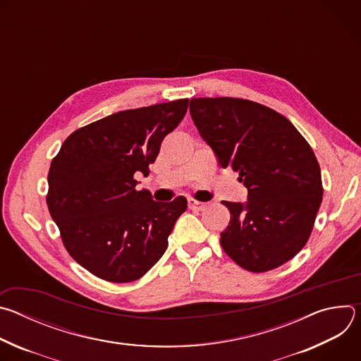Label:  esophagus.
<instances>
[{
	"instance_id": "34e87169",
	"label": "esophagus",
	"mask_w": 361,
	"mask_h": 361,
	"mask_svg": "<svg viewBox=\"0 0 361 361\" xmlns=\"http://www.w3.org/2000/svg\"><path fill=\"white\" fill-rule=\"evenodd\" d=\"M188 207L191 209V210H204L205 207H207V202H201V201H195V200H192V198H190L188 200Z\"/></svg>"
}]
</instances>
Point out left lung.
Here are the masks:
<instances>
[{
  "label": "left lung",
  "mask_w": 361,
  "mask_h": 361,
  "mask_svg": "<svg viewBox=\"0 0 361 361\" xmlns=\"http://www.w3.org/2000/svg\"><path fill=\"white\" fill-rule=\"evenodd\" d=\"M190 114L223 169L238 171L247 201H223L221 245L252 273L273 270L305 245L323 198L312 147L277 111L243 98H192Z\"/></svg>",
  "instance_id": "1"
}]
</instances>
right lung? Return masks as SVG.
<instances>
[{
  "instance_id": "obj_1",
  "label": "right lung",
  "mask_w": 361,
  "mask_h": 361,
  "mask_svg": "<svg viewBox=\"0 0 361 361\" xmlns=\"http://www.w3.org/2000/svg\"><path fill=\"white\" fill-rule=\"evenodd\" d=\"M188 98L126 110L74 131L48 173L47 204L73 259L94 276L130 283L164 254L187 200L154 201L137 190Z\"/></svg>"
}]
</instances>
